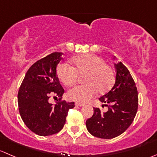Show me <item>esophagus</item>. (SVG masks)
<instances>
[{
    "label": "esophagus",
    "instance_id": "34e87169",
    "mask_svg": "<svg viewBox=\"0 0 157 157\" xmlns=\"http://www.w3.org/2000/svg\"><path fill=\"white\" fill-rule=\"evenodd\" d=\"M75 105L77 106H84V103H80V102H77V103H75Z\"/></svg>",
    "mask_w": 157,
    "mask_h": 157
}]
</instances>
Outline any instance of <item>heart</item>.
Listing matches in <instances>:
<instances>
[{"mask_svg": "<svg viewBox=\"0 0 157 157\" xmlns=\"http://www.w3.org/2000/svg\"><path fill=\"white\" fill-rule=\"evenodd\" d=\"M67 63H60L57 67V76L63 85L72 86L77 83L78 76L84 75L82 81L85 84L76 86L68 91L70 100L86 103L98 93L104 94L113 86L115 72L102 57L94 54H82Z\"/></svg>", "mask_w": 157, "mask_h": 157, "instance_id": "1", "label": "heart"}]
</instances>
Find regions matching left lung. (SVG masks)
<instances>
[{"mask_svg": "<svg viewBox=\"0 0 157 157\" xmlns=\"http://www.w3.org/2000/svg\"><path fill=\"white\" fill-rule=\"evenodd\" d=\"M115 69L113 86L99 99L108 110L103 113L94 107V115L86 121L89 133L101 139L122 134L131 125L138 109L137 89L130 71L121 62L115 63Z\"/></svg>", "mask_w": 157, "mask_h": 157, "instance_id": "obj_1", "label": "left lung"}]
</instances>
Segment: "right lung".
<instances>
[{"label": "right lung", "mask_w": 157, "mask_h": 157, "mask_svg": "<svg viewBox=\"0 0 157 157\" xmlns=\"http://www.w3.org/2000/svg\"><path fill=\"white\" fill-rule=\"evenodd\" d=\"M62 53L54 52L33 63L21 83L17 94L19 112L25 125L39 136H50L60 132L66 122L74 102L62 100L64 93L57 76V66ZM51 96L59 97L54 105Z\"/></svg>", "instance_id": "add662e5"}]
</instances>
